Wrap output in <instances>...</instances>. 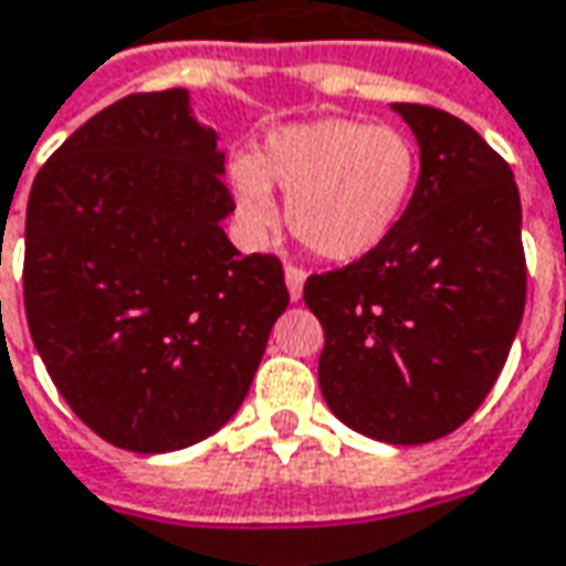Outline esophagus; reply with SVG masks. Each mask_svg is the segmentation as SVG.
I'll return each mask as SVG.
<instances>
[{"label": "esophagus", "instance_id": "esophagus-1", "mask_svg": "<svg viewBox=\"0 0 566 566\" xmlns=\"http://www.w3.org/2000/svg\"><path fill=\"white\" fill-rule=\"evenodd\" d=\"M284 282H287L291 300H300V296H303V282H306V272L300 270V266H284Z\"/></svg>", "mask_w": 566, "mask_h": 566}]
</instances>
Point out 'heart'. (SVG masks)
<instances>
[{
  "label": "heart",
  "instance_id": "obj_1",
  "mask_svg": "<svg viewBox=\"0 0 566 566\" xmlns=\"http://www.w3.org/2000/svg\"><path fill=\"white\" fill-rule=\"evenodd\" d=\"M417 149L392 125L315 118L270 134L263 156L232 168L239 217L270 232L279 208L270 187L287 196V227L322 260H358L386 242L405 217L417 184Z\"/></svg>",
  "mask_w": 566,
  "mask_h": 566
}]
</instances>
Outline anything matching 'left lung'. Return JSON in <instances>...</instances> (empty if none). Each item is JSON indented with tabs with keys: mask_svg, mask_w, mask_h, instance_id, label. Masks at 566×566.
Here are the masks:
<instances>
[{
	"mask_svg": "<svg viewBox=\"0 0 566 566\" xmlns=\"http://www.w3.org/2000/svg\"><path fill=\"white\" fill-rule=\"evenodd\" d=\"M420 144V180L392 235L310 275L318 386L334 417L386 444H426L475 413L527 300L521 196L509 161L462 118L392 104Z\"/></svg>",
	"mask_w": 566,
	"mask_h": 566,
	"instance_id": "left-lung-1",
	"label": "left lung"
}]
</instances>
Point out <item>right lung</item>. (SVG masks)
Wrapping results in <instances>:
<instances>
[{
  "label": "right lung",
  "instance_id": "add662e5",
  "mask_svg": "<svg viewBox=\"0 0 566 566\" xmlns=\"http://www.w3.org/2000/svg\"><path fill=\"white\" fill-rule=\"evenodd\" d=\"M217 134L189 91L128 94L35 174L23 306L78 420L134 453L214 434L251 389L287 310L282 260L242 256Z\"/></svg>",
  "mask_w": 566,
  "mask_h": 566
}]
</instances>
